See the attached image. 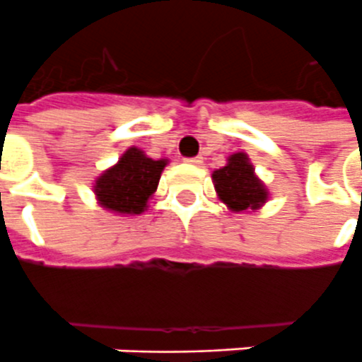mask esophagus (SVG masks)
I'll return each instance as SVG.
<instances>
[{"label":"esophagus","instance_id":"1","mask_svg":"<svg viewBox=\"0 0 362 362\" xmlns=\"http://www.w3.org/2000/svg\"><path fill=\"white\" fill-rule=\"evenodd\" d=\"M186 163H189V165H202L203 157H189V159H186Z\"/></svg>","mask_w":362,"mask_h":362}]
</instances>
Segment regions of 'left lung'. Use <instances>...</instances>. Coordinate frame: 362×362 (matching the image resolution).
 <instances>
[{"label":"left lung","mask_w":362,"mask_h":362,"mask_svg":"<svg viewBox=\"0 0 362 362\" xmlns=\"http://www.w3.org/2000/svg\"><path fill=\"white\" fill-rule=\"evenodd\" d=\"M213 182L222 203L232 211L259 209L269 195L245 153L230 155L228 165L213 173Z\"/></svg>","instance_id":"1"}]
</instances>
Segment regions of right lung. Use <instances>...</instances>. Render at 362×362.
Returning <instances> with one entry per match:
<instances>
[{"label":"right lung","mask_w":362,"mask_h":362,"mask_svg":"<svg viewBox=\"0 0 362 362\" xmlns=\"http://www.w3.org/2000/svg\"><path fill=\"white\" fill-rule=\"evenodd\" d=\"M167 160H153L144 151L130 147L113 168L101 174L95 182V195L105 209L122 215H140L147 199L159 184Z\"/></svg>","instance_id":"add662e5"}]
</instances>
